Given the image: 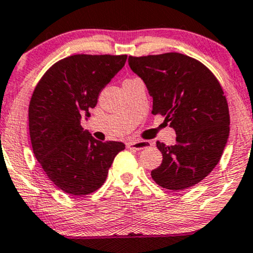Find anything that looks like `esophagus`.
Masks as SVG:
<instances>
[{"mask_svg": "<svg viewBox=\"0 0 253 253\" xmlns=\"http://www.w3.org/2000/svg\"><path fill=\"white\" fill-rule=\"evenodd\" d=\"M150 146H151V142L146 141V140H142V141H140V140H136V141L127 142V147H128L129 150H135V151L144 150V148L150 147Z\"/></svg>", "mask_w": 253, "mask_h": 253, "instance_id": "esophagus-1", "label": "esophagus"}]
</instances>
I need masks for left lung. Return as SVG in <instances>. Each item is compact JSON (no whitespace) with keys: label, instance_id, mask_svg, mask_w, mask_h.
I'll return each mask as SVG.
<instances>
[{"label":"left lung","instance_id":"left-lung-1","mask_svg":"<svg viewBox=\"0 0 253 253\" xmlns=\"http://www.w3.org/2000/svg\"><path fill=\"white\" fill-rule=\"evenodd\" d=\"M128 65L153 97V114L175 130V145L157 141L163 163L151 172L166 190L181 191L217 166L230 133V114L220 84L206 66L180 53L129 56Z\"/></svg>","mask_w":253,"mask_h":253}]
</instances>
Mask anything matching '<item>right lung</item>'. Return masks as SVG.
Here are the masks:
<instances>
[{
    "label": "right lung",
    "mask_w": 253,
    "mask_h": 253,
    "mask_svg": "<svg viewBox=\"0 0 253 253\" xmlns=\"http://www.w3.org/2000/svg\"><path fill=\"white\" fill-rule=\"evenodd\" d=\"M127 55L77 54L57 61L36 84L29 103L33 152L45 175L63 192L87 196L106 181L119 141H99L81 126Z\"/></svg>",
    "instance_id": "add662e5"
}]
</instances>
